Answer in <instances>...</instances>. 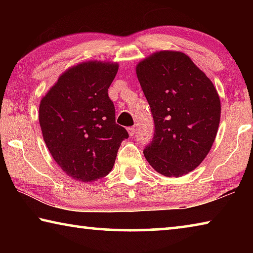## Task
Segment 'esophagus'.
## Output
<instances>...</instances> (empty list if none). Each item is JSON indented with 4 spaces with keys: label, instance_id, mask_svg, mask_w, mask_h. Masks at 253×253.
Wrapping results in <instances>:
<instances>
[{
    "label": "esophagus",
    "instance_id": "obj_1",
    "mask_svg": "<svg viewBox=\"0 0 253 253\" xmlns=\"http://www.w3.org/2000/svg\"><path fill=\"white\" fill-rule=\"evenodd\" d=\"M128 134H129V136L131 137V136H134L135 135V132H136V129H135V127H129L128 128Z\"/></svg>",
    "mask_w": 253,
    "mask_h": 253
}]
</instances>
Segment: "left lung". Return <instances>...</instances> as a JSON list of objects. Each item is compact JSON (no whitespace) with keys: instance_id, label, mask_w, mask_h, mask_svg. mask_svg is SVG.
<instances>
[{"instance_id":"left-lung-1","label":"left lung","mask_w":253,"mask_h":253,"mask_svg":"<svg viewBox=\"0 0 253 253\" xmlns=\"http://www.w3.org/2000/svg\"><path fill=\"white\" fill-rule=\"evenodd\" d=\"M137 78L155 124L144 149L149 165L179 177L203 162L220 124V97L212 81L179 51H158L138 62Z\"/></svg>"}]
</instances>
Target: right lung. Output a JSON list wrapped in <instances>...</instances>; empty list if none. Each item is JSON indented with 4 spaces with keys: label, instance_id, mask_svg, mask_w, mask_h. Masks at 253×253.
<instances>
[{
    "label": "right lung",
    "instance_id": "obj_1",
    "mask_svg": "<svg viewBox=\"0 0 253 253\" xmlns=\"http://www.w3.org/2000/svg\"><path fill=\"white\" fill-rule=\"evenodd\" d=\"M118 63L88 61L59 77L39 107L42 136L51 156L68 176L93 182L106 176L128 138L115 121L108 88Z\"/></svg>",
    "mask_w": 253,
    "mask_h": 253
}]
</instances>
